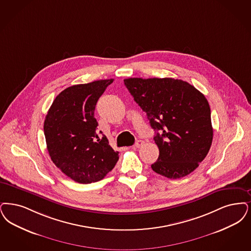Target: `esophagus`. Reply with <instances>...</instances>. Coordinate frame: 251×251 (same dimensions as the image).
Masks as SVG:
<instances>
[{
    "label": "esophagus",
    "instance_id": "obj_1",
    "mask_svg": "<svg viewBox=\"0 0 251 251\" xmlns=\"http://www.w3.org/2000/svg\"><path fill=\"white\" fill-rule=\"evenodd\" d=\"M143 144H144V141L137 140L135 142V144H134V147L135 148H140L141 146H143Z\"/></svg>",
    "mask_w": 251,
    "mask_h": 251
}]
</instances>
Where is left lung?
Wrapping results in <instances>:
<instances>
[{
	"label": "left lung",
	"instance_id": "1",
	"mask_svg": "<svg viewBox=\"0 0 251 251\" xmlns=\"http://www.w3.org/2000/svg\"><path fill=\"white\" fill-rule=\"evenodd\" d=\"M126 88L147 113L160 155L151 168L171 179L190 175L206 157L213 140L209 103L180 79L127 78Z\"/></svg>",
	"mask_w": 251,
	"mask_h": 251
}]
</instances>
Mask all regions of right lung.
I'll list each match as a JSON object with an SVG mask.
<instances>
[{"label":"right lung","instance_id":"right-lung-1","mask_svg":"<svg viewBox=\"0 0 251 251\" xmlns=\"http://www.w3.org/2000/svg\"><path fill=\"white\" fill-rule=\"evenodd\" d=\"M113 81H93L62 90L46 116L44 132L51 160L81 184L102 179L119 160V152L106 136H98L94 118L97 101Z\"/></svg>","mask_w":251,"mask_h":251}]
</instances>
